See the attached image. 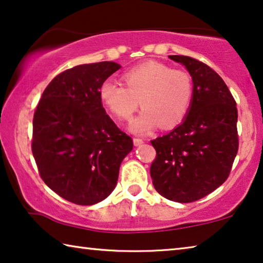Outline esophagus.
Returning a JSON list of instances; mask_svg holds the SVG:
<instances>
[{"label":"esophagus","mask_w":263,"mask_h":263,"mask_svg":"<svg viewBox=\"0 0 263 263\" xmlns=\"http://www.w3.org/2000/svg\"><path fill=\"white\" fill-rule=\"evenodd\" d=\"M144 143L143 139L140 138H133V144H135V146H139V145H142Z\"/></svg>","instance_id":"esophagus-1"}]
</instances>
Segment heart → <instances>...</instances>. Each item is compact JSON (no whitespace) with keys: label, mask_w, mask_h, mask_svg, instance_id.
<instances>
[{"label":"heart","mask_w":263,"mask_h":263,"mask_svg":"<svg viewBox=\"0 0 263 263\" xmlns=\"http://www.w3.org/2000/svg\"><path fill=\"white\" fill-rule=\"evenodd\" d=\"M123 80L125 86L105 81L100 87V98L120 120H130L140 101L144 109L130 125V130L137 135H147L159 124L163 128L177 126L189 112L194 85L186 70L147 61L127 70Z\"/></svg>","instance_id":"heart-1"}]
</instances>
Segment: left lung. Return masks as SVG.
Segmentation results:
<instances>
[{"instance_id":"obj_1","label":"left lung","mask_w":263,"mask_h":263,"mask_svg":"<svg viewBox=\"0 0 263 263\" xmlns=\"http://www.w3.org/2000/svg\"><path fill=\"white\" fill-rule=\"evenodd\" d=\"M185 66L194 84L193 103L183 123L151 140L157 156L150 175L157 193L190 203L227 181L238 150L236 101L209 66L185 55H170Z\"/></svg>"}]
</instances>
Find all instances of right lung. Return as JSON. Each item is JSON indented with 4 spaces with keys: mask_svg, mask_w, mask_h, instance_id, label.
<instances>
[{
    "mask_svg": "<svg viewBox=\"0 0 263 263\" xmlns=\"http://www.w3.org/2000/svg\"><path fill=\"white\" fill-rule=\"evenodd\" d=\"M120 65H79L57 76L42 93L33 119L31 151L44 182L79 205L101 202L115 190L131 137L103 107L100 87Z\"/></svg>",
    "mask_w": 263,
    "mask_h": 263,
    "instance_id": "obj_1",
    "label": "right lung"
}]
</instances>
